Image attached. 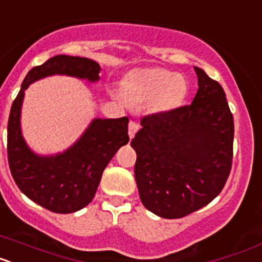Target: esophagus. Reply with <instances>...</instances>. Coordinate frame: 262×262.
Here are the masks:
<instances>
[{
	"mask_svg": "<svg viewBox=\"0 0 262 262\" xmlns=\"http://www.w3.org/2000/svg\"><path fill=\"white\" fill-rule=\"evenodd\" d=\"M138 129H139L138 122H135V120H129V123H128V135H129V138L133 139L134 136H135V134L138 133Z\"/></svg>",
	"mask_w": 262,
	"mask_h": 262,
	"instance_id": "34e87169",
	"label": "esophagus"
}]
</instances>
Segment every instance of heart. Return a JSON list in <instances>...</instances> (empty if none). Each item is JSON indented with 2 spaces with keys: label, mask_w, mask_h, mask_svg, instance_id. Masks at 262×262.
Wrapping results in <instances>:
<instances>
[{
  "label": "heart",
  "mask_w": 262,
  "mask_h": 262,
  "mask_svg": "<svg viewBox=\"0 0 262 262\" xmlns=\"http://www.w3.org/2000/svg\"><path fill=\"white\" fill-rule=\"evenodd\" d=\"M131 93L139 98H155L160 96V105L172 107L185 96L184 81L177 73L166 69H144L131 76L128 84Z\"/></svg>",
  "instance_id": "heart-1"
}]
</instances>
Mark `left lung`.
<instances>
[{
	"label": "left lung",
	"instance_id": "obj_1",
	"mask_svg": "<svg viewBox=\"0 0 262 262\" xmlns=\"http://www.w3.org/2000/svg\"><path fill=\"white\" fill-rule=\"evenodd\" d=\"M194 69L198 92L193 102L142 118L131 140L142 203L165 219L209 205L232 166L235 128L226 93L203 69Z\"/></svg>",
	"mask_w": 262,
	"mask_h": 262
}]
</instances>
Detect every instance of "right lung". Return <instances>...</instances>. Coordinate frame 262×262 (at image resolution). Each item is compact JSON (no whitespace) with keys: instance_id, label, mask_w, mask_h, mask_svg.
Returning <instances> with one entry per match:
<instances>
[{"instance_id":"obj_1","label":"right lung","mask_w":262,"mask_h":262,"mask_svg":"<svg viewBox=\"0 0 262 262\" xmlns=\"http://www.w3.org/2000/svg\"><path fill=\"white\" fill-rule=\"evenodd\" d=\"M98 62L86 57L57 55L27 73L11 105L8 122V161L14 181L26 196L57 214L84 209L93 200L102 173L122 145L127 144L128 118L94 119L68 151L56 156L31 152L20 134L19 117L25 90L51 75H68L97 81Z\"/></svg>"}]
</instances>
